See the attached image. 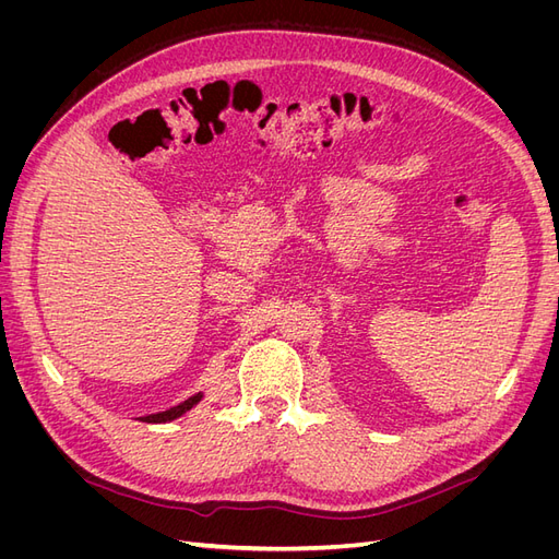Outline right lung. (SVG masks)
Here are the masks:
<instances>
[{
    "label": "right lung",
    "instance_id": "add662e5",
    "mask_svg": "<svg viewBox=\"0 0 559 559\" xmlns=\"http://www.w3.org/2000/svg\"><path fill=\"white\" fill-rule=\"evenodd\" d=\"M202 392H198V394H193V396H189L186 401H181L179 405H173V408H167V411H163V413H154V415H146V417H140L142 421H148V425H163V421H173V419H177V417H181L183 413H189L193 405H198L200 401H202Z\"/></svg>",
    "mask_w": 559,
    "mask_h": 559
}]
</instances>
